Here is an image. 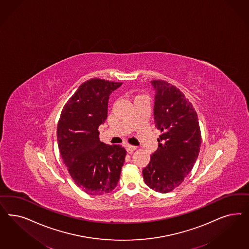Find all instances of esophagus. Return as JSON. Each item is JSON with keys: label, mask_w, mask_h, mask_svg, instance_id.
Wrapping results in <instances>:
<instances>
[{"label": "esophagus", "mask_w": 249, "mask_h": 249, "mask_svg": "<svg viewBox=\"0 0 249 249\" xmlns=\"http://www.w3.org/2000/svg\"><path fill=\"white\" fill-rule=\"evenodd\" d=\"M125 148H126V151L129 153L134 152L136 149H137V146H135V145H131V144H127L126 146H125Z\"/></svg>", "instance_id": "34e87169"}]
</instances>
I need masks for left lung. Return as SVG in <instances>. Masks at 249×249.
Masks as SVG:
<instances>
[{"instance_id":"left-lung-1","label":"left lung","mask_w":249,"mask_h":249,"mask_svg":"<svg viewBox=\"0 0 249 249\" xmlns=\"http://www.w3.org/2000/svg\"><path fill=\"white\" fill-rule=\"evenodd\" d=\"M151 83L156 90L154 118L161 135L143 177L150 189L168 193L192 171L200 152L201 129L193 104L176 86L162 80Z\"/></svg>"}]
</instances>
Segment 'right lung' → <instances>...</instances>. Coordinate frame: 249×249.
<instances>
[{
  "label": "right lung",
  "mask_w": 249,
  "mask_h": 249,
  "mask_svg": "<svg viewBox=\"0 0 249 249\" xmlns=\"http://www.w3.org/2000/svg\"><path fill=\"white\" fill-rule=\"evenodd\" d=\"M122 82L90 79L64 105L57 123L60 156L74 182L89 195L111 193L120 178L126 150L99 139L107 118L109 95Z\"/></svg>",
  "instance_id": "obj_1"
}]
</instances>
